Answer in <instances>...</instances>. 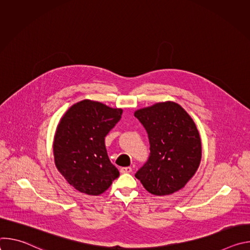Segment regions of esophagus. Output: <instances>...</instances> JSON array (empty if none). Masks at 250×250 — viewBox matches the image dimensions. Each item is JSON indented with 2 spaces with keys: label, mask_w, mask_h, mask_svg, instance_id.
Masks as SVG:
<instances>
[{
  "label": "esophagus",
  "mask_w": 250,
  "mask_h": 250,
  "mask_svg": "<svg viewBox=\"0 0 250 250\" xmlns=\"http://www.w3.org/2000/svg\"><path fill=\"white\" fill-rule=\"evenodd\" d=\"M132 171L131 167H122L121 168V173L125 174V173H130Z\"/></svg>",
  "instance_id": "34e87169"
}]
</instances>
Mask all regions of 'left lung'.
Here are the masks:
<instances>
[{"label": "left lung", "instance_id": "8db88e82", "mask_svg": "<svg viewBox=\"0 0 250 250\" xmlns=\"http://www.w3.org/2000/svg\"><path fill=\"white\" fill-rule=\"evenodd\" d=\"M134 117L146 129L150 144L149 158L135 177L155 196L184 188L202 158L201 137L193 119L171 101L137 110Z\"/></svg>", "mask_w": 250, "mask_h": 250}]
</instances>
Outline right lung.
Returning <instances> with one entry per match:
<instances>
[{"instance_id":"1","label":"right lung","mask_w":250,"mask_h":250,"mask_svg":"<svg viewBox=\"0 0 250 250\" xmlns=\"http://www.w3.org/2000/svg\"><path fill=\"white\" fill-rule=\"evenodd\" d=\"M122 109L83 100L60 119L53 141L57 170L81 193L98 196L120 176L106 153L104 137L118 124Z\"/></svg>"}]
</instances>
